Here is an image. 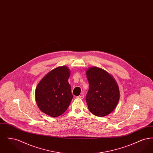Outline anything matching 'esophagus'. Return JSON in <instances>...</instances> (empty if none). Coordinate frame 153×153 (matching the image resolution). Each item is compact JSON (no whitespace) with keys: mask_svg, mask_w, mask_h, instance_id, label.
Returning <instances> with one entry per match:
<instances>
[{"mask_svg":"<svg viewBox=\"0 0 153 153\" xmlns=\"http://www.w3.org/2000/svg\"><path fill=\"white\" fill-rule=\"evenodd\" d=\"M77 97H78V98H80V99H84V95H80V96H77Z\"/></svg>","mask_w":153,"mask_h":153,"instance_id":"esophagus-1","label":"esophagus"}]
</instances>
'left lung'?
<instances>
[{"mask_svg":"<svg viewBox=\"0 0 153 153\" xmlns=\"http://www.w3.org/2000/svg\"><path fill=\"white\" fill-rule=\"evenodd\" d=\"M86 75L89 84L86 102L89 111L97 117H105L116 108L120 92L117 81L107 72L93 66Z\"/></svg>","mask_w":153,"mask_h":153,"instance_id":"left-lung-1","label":"left lung"}]
</instances>
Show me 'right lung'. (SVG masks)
<instances>
[{
    "label": "right lung",
    "mask_w": 153,
    "mask_h": 153,
    "mask_svg": "<svg viewBox=\"0 0 153 153\" xmlns=\"http://www.w3.org/2000/svg\"><path fill=\"white\" fill-rule=\"evenodd\" d=\"M69 69L59 66L49 72L39 81L35 93L36 101L40 110L51 117L62 115L72 100L68 82Z\"/></svg>",
    "instance_id": "obj_1"
}]
</instances>
